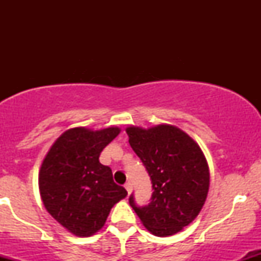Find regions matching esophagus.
Segmentation results:
<instances>
[{
  "label": "esophagus",
  "mask_w": 261,
  "mask_h": 261,
  "mask_svg": "<svg viewBox=\"0 0 261 261\" xmlns=\"http://www.w3.org/2000/svg\"><path fill=\"white\" fill-rule=\"evenodd\" d=\"M125 189H126L127 194H128V195H130L131 191H133V185H131V182H130V181H128V182H126V184H125Z\"/></svg>",
  "instance_id": "obj_1"
}]
</instances>
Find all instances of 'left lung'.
<instances>
[{
	"mask_svg": "<svg viewBox=\"0 0 261 261\" xmlns=\"http://www.w3.org/2000/svg\"><path fill=\"white\" fill-rule=\"evenodd\" d=\"M128 143L152 180L151 202L137 206L128 197L141 222L152 234L168 237L195 220L206 201L210 170L200 146L172 125L126 128Z\"/></svg>",
	"mask_w": 261,
	"mask_h": 261,
	"instance_id": "obj_1",
	"label": "left lung"
}]
</instances>
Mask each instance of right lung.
I'll list each match as a JSON object with an SVG mask.
<instances>
[{
	"mask_svg": "<svg viewBox=\"0 0 261 261\" xmlns=\"http://www.w3.org/2000/svg\"><path fill=\"white\" fill-rule=\"evenodd\" d=\"M119 134L116 126L70 128L54 142L41 163L39 190L45 208L74 236L97 233L113 206L127 195L114 182L112 169L99 162L100 152Z\"/></svg>",
	"mask_w": 261,
	"mask_h": 261,
	"instance_id": "1",
	"label": "right lung"
}]
</instances>
